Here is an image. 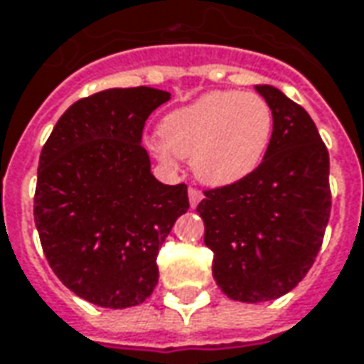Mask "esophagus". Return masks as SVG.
<instances>
[{
    "label": "esophagus",
    "mask_w": 364,
    "mask_h": 364,
    "mask_svg": "<svg viewBox=\"0 0 364 364\" xmlns=\"http://www.w3.org/2000/svg\"><path fill=\"white\" fill-rule=\"evenodd\" d=\"M188 200H190V206H192V208H196V206H198V202L202 200V192L196 190V188H190V190H188Z\"/></svg>",
    "instance_id": "1"
}]
</instances>
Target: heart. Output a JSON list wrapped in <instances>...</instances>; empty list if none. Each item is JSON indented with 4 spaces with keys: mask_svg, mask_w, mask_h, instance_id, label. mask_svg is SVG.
<instances>
[{
    "mask_svg": "<svg viewBox=\"0 0 364 364\" xmlns=\"http://www.w3.org/2000/svg\"><path fill=\"white\" fill-rule=\"evenodd\" d=\"M274 114L252 92H208L174 109L160 122L152 152L164 164L174 156L192 162V172L206 186H230L250 176L272 142Z\"/></svg>",
    "mask_w": 364,
    "mask_h": 364,
    "instance_id": "obj_1",
    "label": "heart"
}]
</instances>
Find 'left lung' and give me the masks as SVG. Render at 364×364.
<instances>
[{
	"mask_svg": "<svg viewBox=\"0 0 364 364\" xmlns=\"http://www.w3.org/2000/svg\"><path fill=\"white\" fill-rule=\"evenodd\" d=\"M274 114L272 142L250 176L206 190L196 212L212 277L232 301L287 294L313 267L331 216L328 152L306 109L274 85H255Z\"/></svg>",
	"mask_w": 364,
	"mask_h": 364,
	"instance_id": "obj_1",
	"label": "left lung"
}]
</instances>
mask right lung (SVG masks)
Here are the masks:
<instances>
[{
    "mask_svg": "<svg viewBox=\"0 0 364 364\" xmlns=\"http://www.w3.org/2000/svg\"><path fill=\"white\" fill-rule=\"evenodd\" d=\"M168 100L148 85L82 97L41 150L33 218L43 255L68 289L104 309L152 294L158 250L190 208L186 184L156 180L142 146L146 119Z\"/></svg>",
    "mask_w": 364,
    "mask_h": 364,
    "instance_id": "1",
    "label": "right lung"
}]
</instances>
